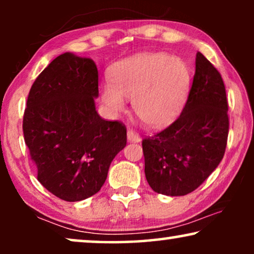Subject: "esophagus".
Here are the masks:
<instances>
[{
    "instance_id": "34e87169",
    "label": "esophagus",
    "mask_w": 254,
    "mask_h": 254,
    "mask_svg": "<svg viewBox=\"0 0 254 254\" xmlns=\"http://www.w3.org/2000/svg\"><path fill=\"white\" fill-rule=\"evenodd\" d=\"M127 140L129 142H140V135H138L135 130L130 129V128H128Z\"/></svg>"
}]
</instances>
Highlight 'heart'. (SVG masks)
<instances>
[{"instance_id":"1","label":"heart","mask_w":254,"mask_h":254,"mask_svg":"<svg viewBox=\"0 0 254 254\" xmlns=\"http://www.w3.org/2000/svg\"><path fill=\"white\" fill-rule=\"evenodd\" d=\"M110 82L100 85V98L112 113L123 112L126 98L137 119L149 128L168 126L179 116L190 85L183 59L162 52H145L117 62Z\"/></svg>"}]
</instances>
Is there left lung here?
Segmentation results:
<instances>
[{"instance_id":"obj_1","label":"left lung","mask_w":254,"mask_h":254,"mask_svg":"<svg viewBox=\"0 0 254 254\" xmlns=\"http://www.w3.org/2000/svg\"><path fill=\"white\" fill-rule=\"evenodd\" d=\"M228 133L223 79L197 52L192 88L182 114L165 129L142 141L148 184L164 195L193 192L220 164Z\"/></svg>"}]
</instances>
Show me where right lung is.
Wrapping results in <instances>:
<instances>
[{
  "mask_svg": "<svg viewBox=\"0 0 254 254\" xmlns=\"http://www.w3.org/2000/svg\"><path fill=\"white\" fill-rule=\"evenodd\" d=\"M98 93L95 62L67 52L41 71L27 97L24 140L38 180L69 202L102 189L111 162L127 142L124 124L97 113Z\"/></svg>",
  "mask_w": 254,
  "mask_h": 254,
  "instance_id": "1",
  "label": "right lung"
}]
</instances>
